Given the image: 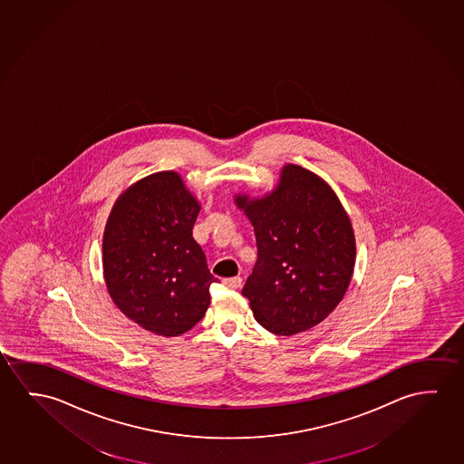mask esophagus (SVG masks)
Masks as SVG:
<instances>
[{
    "label": "esophagus",
    "instance_id": "1",
    "mask_svg": "<svg viewBox=\"0 0 464 464\" xmlns=\"http://www.w3.org/2000/svg\"><path fill=\"white\" fill-rule=\"evenodd\" d=\"M223 285L229 287V289H239L243 285V278L235 276V278L223 279Z\"/></svg>",
    "mask_w": 464,
    "mask_h": 464
}]
</instances>
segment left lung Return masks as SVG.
<instances>
[{
	"instance_id": "1",
	"label": "left lung",
	"mask_w": 464,
	"mask_h": 464,
	"mask_svg": "<svg viewBox=\"0 0 464 464\" xmlns=\"http://www.w3.org/2000/svg\"><path fill=\"white\" fill-rule=\"evenodd\" d=\"M257 239V262L243 287L256 320L293 335L328 318L343 299L355 266V236L331 186L287 164L260 199L235 196Z\"/></svg>"
}]
</instances>
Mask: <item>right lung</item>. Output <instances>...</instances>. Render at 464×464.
Returning a JSON list of instances; mask_svg holds the SVG:
<instances>
[{
  "label": "right lung",
  "instance_id": "add662e5",
  "mask_svg": "<svg viewBox=\"0 0 464 464\" xmlns=\"http://www.w3.org/2000/svg\"><path fill=\"white\" fill-rule=\"evenodd\" d=\"M199 202L177 171H157L119 196L102 237L107 291L146 331L173 337L193 328L218 279L194 241Z\"/></svg>",
  "mask_w": 464,
  "mask_h": 464
}]
</instances>
